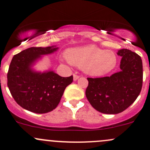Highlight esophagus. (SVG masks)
<instances>
[{
  "mask_svg": "<svg viewBox=\"0 0 150 150\" xmlns=\"http://www.w3.org/2000/svg\"><path fill=\"white\" fill-rule=\"evenodd\" d=\"M79 78V76L78 75H75V74H73V80L74 81H77V80Z\"/></svg>",
  "mask_w": 150,
  "mask_h": 150,
  "instance_id": "1",
  "label": "esophagus"
}]
</instances>
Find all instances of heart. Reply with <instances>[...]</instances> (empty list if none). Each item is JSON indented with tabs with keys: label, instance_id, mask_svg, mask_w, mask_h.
Wrapping results in <instances>:
<instances>
[{
	"label": "heart",
	"instance_id": "1",
	"mask_svg": "<svg viewBox=\"0 0 150 150\" xmlns=\"http://www.w3.org/2000/svg\"><path fill=\"white\" fill-rule=\"evenodd\" d=\"M64 59L81 67L88 75L102 76L109 73L117 65V57L113 51L88 45L68 50Z\"/></svg>",
	"mask_w": 150,
	"mask_h": 150
}]
</instances>
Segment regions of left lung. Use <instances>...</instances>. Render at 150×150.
I'll list each match as a JSON object with an SVG mask.
<instances>
[{
    "label": "left lung",
    "instance_id": "left-lung-1",
    "mask_svg": "<svg viewBox=\"0 0 150 150\" xmlns=\"http://www.w3.org/2000/svg\"><path fill=\"white\" fill-rule=\"evenodd\" d=\"M121 57L119 72L111 76L88 78L86 96L92 107L104 114H118L135 102L143 81V67L140 56L123 48L117 51Z\"/></svg>",
    "mask_w": 150,
    "mask_h": 150
}]
</instances>
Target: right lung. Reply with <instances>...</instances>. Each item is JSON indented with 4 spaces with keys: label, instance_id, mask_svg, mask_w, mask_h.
<instances>
[{
    "label": "right lung",
    "instance_id": "add662e5",
    "mask_svg": "<svg viewBox=\"0 0 150 150\" xmlns=\"http://www.w3.org/2000/svg\"><path fill=\"white\" fill-rule=\"evenodd\" d=\"M57 46L31 47L13 56L7 74L8 87L16 103L35 113L52 111L59 103L73 77L64 78L52 70L38 72L33 67L43 56L58 50Z\"/></svg>",
    "mask_w": 150,
    "mask_h": 150
}]
</instances>
